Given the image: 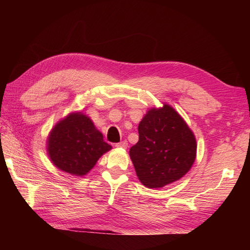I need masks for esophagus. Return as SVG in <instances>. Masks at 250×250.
I'll return each instance as SVG.
<instances>
[{"mask_svg":"<svg viewBox=\"0 0 250 250\" xmlns=\"http://www.w3.org/2000/svg\"><path fill=\"white\" fill-rule=\"evenodd\" d=\"M115 146L117 147V148H125L128 147V142L126 141H122V142H120V143H117V144H115Z\"/></svg>","mask_w":250,"mask_h":250,"instance_id":"obj_1","label":"esophagus"}]
</instances>
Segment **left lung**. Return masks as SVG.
Segmentation results:
<instances>
[{"instance_id": "left-lung-1", "label": "left lung", "mask_w": 250, "mask_h": 250, "mask_svg": "<svg viewBox=\"0 0 250 250\" xmlns=\"http://www.w3.org/2000/svg\"><path fill=\"white\" fill-rule=\"evenodd\" d=\"M195 156L193 132L167 104L147 111L139 125V142L130 149L137 177L147 188H162L180 179Z\"/></svg>"}]
</instances>
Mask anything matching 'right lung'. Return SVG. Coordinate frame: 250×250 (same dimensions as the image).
<instances>
[{"label":"right lung","mask_w":250,"mask_h":250,"mask_svg":"<svg viewBox=\"0 0 250 250\" xmlns=\"http://www.w3.org/2000/svg\"><path fill=\"white\" fill-rule=\"evenodd\" d=\"M111 149L92 120L82 111L71 113L50 131L47 152L61 171L83 176L103 153Z\"/></svg>","instance_id":"obj_1"}]
</instances>
